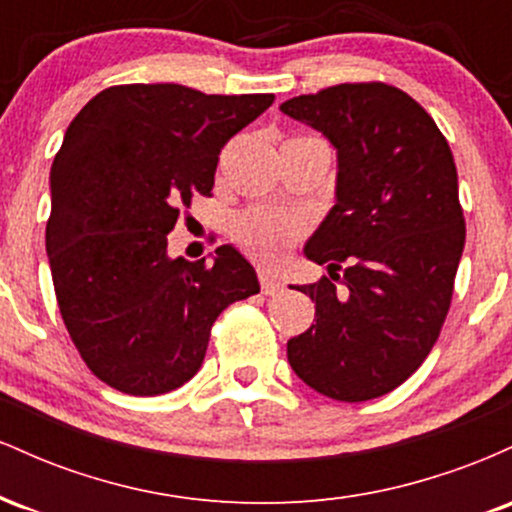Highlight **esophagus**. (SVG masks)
Here are the masks:
<instances>
[{
  "label": "esophagus",
  "mask_w": 512,
  "mask_h": 512,
  "mask_svg": "<svg viewBox=\"0 0 512 512\" xmlns=\"http://www.w3.org/2000/svg\"><path fill=\"white\" fill-rule=\"evenodd\" d=\"M260 286H262V293L264 296H279L281 291H284V281L276 279L272 272H260Z\"/></svg>",
  "instance_id": "esophagus-1"
}]
</instances>
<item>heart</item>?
<instances>
[{
    "mask_svg": "<svg viewBox=\"0 0 512 512\" xmlns=\"http://www.w3.org/2000/svg\"><path fill=\"white\" fill-rule=\"evenodd\" d=\"M298 223L284 216H276L272 211L250 209L240 214L233 223V236L252 257L262 262H279L284 257V250L298 236Z\"/></svg>",
    "mask_w": 512,
    "mask_h": 512,
    "instance_id": "b5f03b06",
    "label": "heart"
}]
</instances>
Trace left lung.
<instances>
[{"label": "left lung", "instance_id": "obj_1", "mask_svg": "<svg viewBox=\"0 0 512 512\" xmlns=\"http://www.w3.org/2000/svg\"><path fill=\"white\" fill-rule=\"evenodd\" d=\"M279 110L337 149L334 207L303 250L330 276L298 286L315 325L289 339V363L325 397H383L426 361L448 315L464 248L455 158L433 117L378 81Z\"/></svg>", "mask_w": 512, "mask_h": 512}]
</instances>
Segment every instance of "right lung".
<instances>
[{
    "label": "right lung",
    "instance_id": "1",
    "mask_svg": "<svg viewBox=\"0 0 512 512\" xmlns=\"http://www.w3.org/2000/svg\"><path fill=\"white\" fill-rule=\"evenodd\" d=\"M272 103V93L110 86L64 132L45 248L69 337L105 385L134 397L185 385L221 310L260 293L233 245L190 262L168 255V233L180 207L211 195L223 144Z\"/></svg>",
    "mask_w": 512,
    "mask_h": 512
}]
</instances>
